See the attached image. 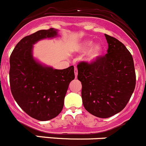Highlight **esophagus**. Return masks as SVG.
I'll return each mask as SVG.
<instances>
[{
    "mask_svg": "<svg viewBox=\"0 0 146 146\" xmlns=\"http://www.w3.org/2000/svg\"><path fill=\"white\" fill-rule=\"evenodd\" d=\"M74 74H75V78L77 77V74H78V70L76 67L74 68Z\"/></svg>",
    "mask_w": 146,
    "mask_h": 146,
    "instance_id": "obj_1",
    "label": "esophagus"
}]
</instances>
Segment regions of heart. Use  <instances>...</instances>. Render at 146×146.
<instances>
[{"label": "heart", "instance_id": "1", "mask_svg": "<svg viewBox=\"0 0 146 146\" xmlns=\"http://www.w3.org/2000/svg\"><path fill=\"white\" fill-rule=\"evenodd\" d=\"M93 44L94 42L92 40H84V41L81 42L76 46V50L79 52L84 53L89 50L85 57V60L88 62H92L96 60L102 54V50H103L100 44H96L92 47V46H93Z\"/></svg>", "mask_w": 146, "mask_h": 146}]
</instances>
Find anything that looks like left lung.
I'll list each match as a JSON object with an SVG mask.
<instances>
[{
	"instance_id": "left-lung-1",
	"label": "left lung",
	"mask_w": 146,
	"mask_h": 146,
	"mask_svg": "<svg viewBox=\"0 0 146 146\" xmlns=\"http://www.w3.org/2000/svg\"><path fill=\"white\" fill-rule=\"evenodd\" d=\"M107 54L91 63L77 65L85 109L94 116L109 118L121 111L135 86V72L131 54L115 37L105 34Z\"/></svg>"
}]
</instances>
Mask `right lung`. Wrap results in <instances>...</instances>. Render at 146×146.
I'll use <instances>...</instances> for the list:
<instances>
[{
	"label": "right lung",
	"instance_id": "add662e5",
	"mask_svg": "<svg viewBox=\"0 0 146 146\" xmlns=\"http://www.w3.org/2000/svg\"><path fill=\"white\" fill-rule=\"evenodd\" d=\"M57 29L50 28L26 36L10 57V85L14 99L27 115L42 121L60 114L69 85L75 77L73 66L55 70L33 57V44L57 37Z\"/></svg>",
	"mask_w": 146,
	"mask_h": 146
}]
</instances>
